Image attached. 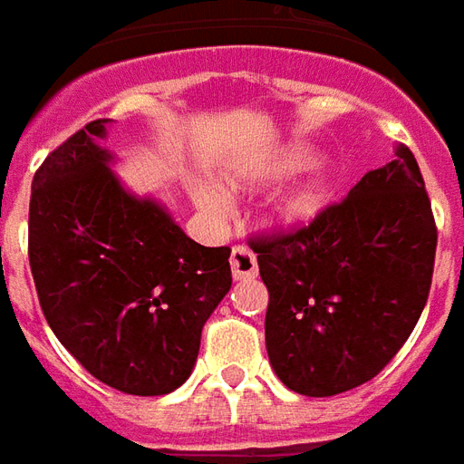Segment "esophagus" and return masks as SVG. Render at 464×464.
I'll list each match as a JSON object with an SVG mask.
<instances>
[{"label": "esophagus", "instance_id": "1", "mask_svg": "<svg viewBox=\"0 0 464 464\" xmlns=\"http://www.w3.org/2000/svg\"><path fill=\"white\" fill-rule=\"evenodd\" d=\"M229 265H232V276H235L237 282H246V279H255L256 276V259L252 255V249H246V246L237 245L232 249V255H229Z\"/></svg>", "mask_w": 464, "mask_h": 464}]
</instances>
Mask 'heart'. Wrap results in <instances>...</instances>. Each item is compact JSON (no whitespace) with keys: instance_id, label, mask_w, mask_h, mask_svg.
Wrapping results in <instances>:
<instances>
[{"instance_id":"1","label":"heart","mask_w":464,"mask_h":464,"mask_svg":"<svg viewBox=\"0 0 464 464\" xmlns=\"http://www.w3.org/2000/svg\"><path fill=\"white\" fill-rule=\"evenodd\" d=\"M314 153L306 145H289L279 153L255 160L246 168H239L229 175V182L235 188H249V185H266V182L282 180L292 172L302 170L304 165H309ZM334 182L326 170H311L309 178L294 182L292 188H286L279 195H274L272 202L266 205V219L269 225L279 229H299L311 225L326 209L331 199ZM190 195L202 212L208 215H219L225 209V198L218 188H212L208 182H195L190 188Z\"/></svg>"}]
</instances>
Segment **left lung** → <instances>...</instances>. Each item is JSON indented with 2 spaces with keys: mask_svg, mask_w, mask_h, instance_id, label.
<instances>
[{
  "mask_svg": "<svg viewBox=\"0 0 464 464\" xmlns=\"http://www.w3.org/2000/svg\"><path fill=\"white\" fill-rule=\"evenodd\" d=\"M269 292L274 373L309 398L346 393L383 371L430 294L438 227L411 148L366 172L311 225L255 237Z\"/></svg>",
  "mask_w": 464,
  "mask_h": 464,
  "instance_id": "left-lung-1",
  "label": "left lung"
}]
</instances>
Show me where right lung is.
<instances>
[{
    "instance_id": "obj_1",
    "label": "right lung",
    "mask_w": 464,
    "mask_h": 464,
    "mask_svg": "<svg viewBox=\"0 0 464 464\" xmlns=\"http://www.w3.org/2000/svg\"><path fill=\"white\" fill-rule=\"evenodd\" d=\"M91 121L42 162L29 202V265L56 339L128 395L180 388L209 314L232 286L229 246H202L160 202L121 185Z\"/></svg>"
}]
</instances>
